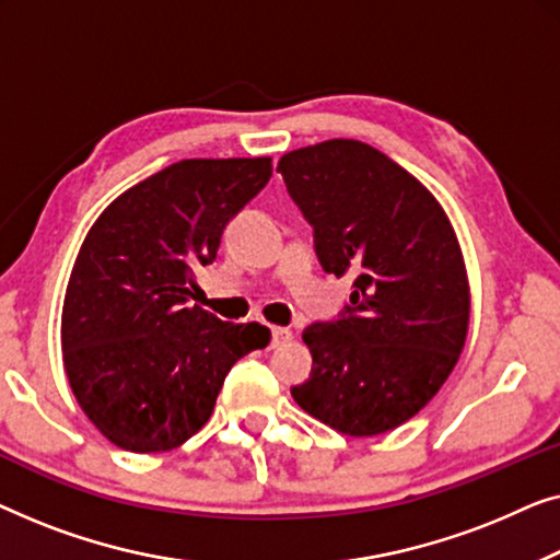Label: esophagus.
Masks as SVG:
<instances>
[{"label": "esophagus", "mask_w": 560, "mask_h": 560, "mask_svg": "<svg viewBox=\"0 0 560 560\" xmlns=\"http://www.w3.org/2000/svg\"><path fill=\"white\" fill-rule=\"evenodd\" d=\"M291 340V329L289 327H273L271 329V345L279 348V345H287Z\"/></svg>", "instance_id": "1"}]
</instances>
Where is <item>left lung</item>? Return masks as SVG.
I'll list each match as a JSON object with an SVG mask.
<instances>
[{
	"label": "left lung",
	"instance_id": "obj_1",
	"mask_svg": "<svg viewBox=\"0 0 560 560\" xmlns=\"http://www.w3.org/2000/svg\"><path fill=\"white\" fill-rule=\"evenodd\" d=\"M277 172L314 228L322 269L355 277L342 317L304 329L312 373L291 396L340 434L398 429L436 396L467 340L454 228L411 172L355 139L294 149Z\"/></svg>",
	"mask_w": 560,
	"mask_h": 560
}]
</instances>
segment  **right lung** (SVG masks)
<instances>
[{"label":"right lung","mask_w":560,"mask_h":560,"mask_svg":"<svg viewBox=\"0 0 560 560\" xmlns=\"http://www.w3.org/2000/svg\"><path fill=\"white\" fill-rule=\"evenodd\" d=\"M271 156L183 160L133 185L91 225L70 271L60 345L78 406L112 444L170 452L208 423L235 362L269 327L190 306L228 220L264 190Z\"/></svg>","instance_id":"1"}]
</instances>
